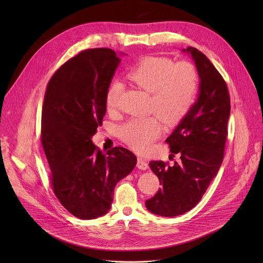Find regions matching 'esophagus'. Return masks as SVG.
<instances>
[{
    "label": "esophagus",
    "instance_id": "1",
    "mask_svg": "<svg viewBox=\"0 0 263 263\" xmlns=\"http://www.w3.org/2000/svg\"><path fill=\"white\" fill-rule=\"evenodd\" d=\"M136 166L139 168V170H142V171H145L148 168V165L146 163V161H144L142 158H138L137 159V164Z\"/></svg>",
    "mask_w": 263,
    "mask_h": 263
}]
</instances>
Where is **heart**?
I'll return each instance as SVG.
<instances>
[{
	"mask_svg": "<svg viewBox=\"0 0 263 263\" xmlns=\"http://www.w3.org/2000/svg\"><path fill=\"white\" fill-rule=\"evenodd\" d=\"M128 77L152 95L151 109L167 124L177 123L192 107L198 90V73L187 62L175 64L171 59L145 57L129 71ZM124 91L120 80L112 82L105 97L109 111H116ZM161 132L154 117L134 118L120 129L122 139L137 152H145Z\"/></svg>",
	"mask_w": 263,
	"mask_h": 263,
	"instance_id": "obj_1",
	"label": "heart"
}]
</instances>
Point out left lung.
Returning <instances> with one entry per match:
<instances>
[{"instance_id":"8db88e82","label":"left lung","mask_w":263,"mask_h":263,"mask_svg":"<svg viewBox=\"0 0 263 263\" xmlns=\"http://www.w3.org/2000/svg\"><path fill=\"white\" fill-rule=\"evenodd\" d=\"M182 52L194 60L200 84L197 100L165 140L180 161L172 166L161 160L148 163L162 187L145 207L164 217L190 211L206 193L222 162L231 109L226 82L210 60L196 48Z\"/></svg>"}]
</instances>
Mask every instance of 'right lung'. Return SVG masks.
<instances>
[{
	"label": "right lung",
	"mask_w": 263,
	"mask_h": 263,
	"mask_svg": "<svg viewBox=\"0 0 263 263\" xmlns=\"http://www.w3.org/2000/svg\"><path fill=\"white\" fill-rule=\"evenodd\" d=\"M124 53L86 50L66 61L51 78L42 116V143L53 190L62 206L81 219L105 215L119 181L136 156L117 146L103 154L91 138L106 114V91Z\"/></svg>",
	"instance_id": "obj_1"
}]
</instances>
